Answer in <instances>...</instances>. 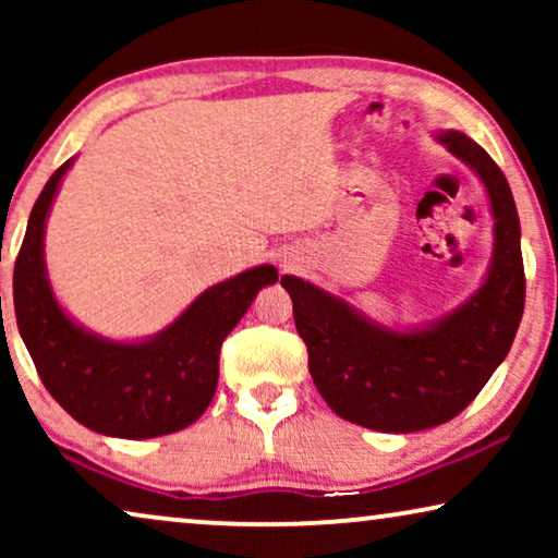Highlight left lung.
I'll return each instance as SVG.
<instances>
[{"mask_svg": "<svg viewBox=\"0 0 558 558\" xmlns=\"http://www.w3.org/2000/svg\"><path fill=\"white\" fill-rule=\"evenodd\" d=\"M483 182L493 256L475 292L422 325H384L327 289L281 277L310 353L317 391L345 422L376 432H422L470 407L506 361L525 304L521 220L500 167L454 129L434 134Z\"/></svg>", "mask_w": 558, "mask_h": 558, "instance_id": "obj_1", "label": "left lung"}]
</instances>
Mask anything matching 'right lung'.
Wrapping results in <instances>:
<instances>
[{
    "mask_svg": "<svg viewBox=\"0 0 558 558\" xmlns=\"http://www.w3.org/2000/svg\"><path fill=\"white\" fill-rule=\"evenodd\" d=\"M71 157L37 197L14 264V315L27 353L52 399L90 432L151 439L203 416L218 386V355L264 287L279 279L271 264L254 266L197 294L165 330L117 340L81 325L52 292L45 228Z\"/></svg>",
    "mask_w": 558,
    "mask_h": 558,
    "instance_id": "add662e5",
    "label": "right lung"
}]
</instances>
